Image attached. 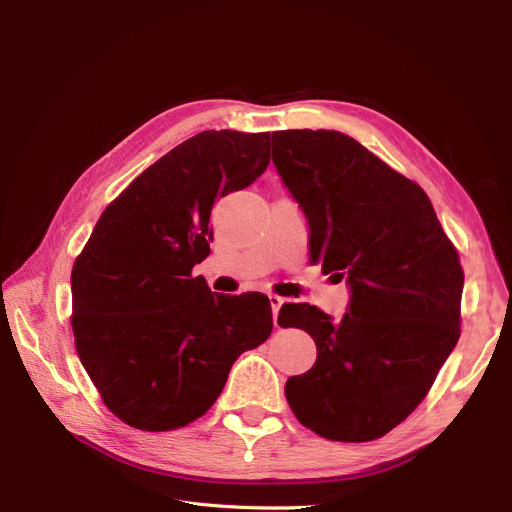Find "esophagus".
Returning <instances> with one entry per match:
<instances>
[{"label":"esophagus","mask_w":512,"mask_h":512,"mask_svg":"<svg viewBox=\"0 0 512 512\" xmlns=\"http://www.w3.org/2000/svg\"><path fill=\"white\" fill-rule=\"evenodd\" d=\"M269 303H271V309H273L275 327H280V324H277V314H280V307L284 305V299H282V297H277V294H269Z\"/></svg>","instance_id":"obj_1"}]
</instances>
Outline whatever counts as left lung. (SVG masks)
<instances>
[{
    "label": "left lung",
    "mask_w": 512,
    "mask_h": 512,
    "mask_svg": "<svg viewBox=\"0 0 512 512\" xmlns=\"http://www.w3.org/2000/svg\"><path fill=\"white\" fill-rule=\"evenodd\" d=\"M273 164L309 226V258L346 280L342 320L286 303L277 324L316 342L286 382L299 421L337 442H369L423 401L459 339L463 271L427 194L352 136L273 132Z\"/></svg>",
    "instance_id": "left-lung-1"
}]
</instances>
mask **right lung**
Masks as SVG:
<instances>
[{
    "label": "right lung",
    "instance_id": "obj_1",
    "mask_svg": "<svg viewBox=\"0 0 512 512\" xmlns=\"http://www.w3.org/2000/svg\"><path fill=\"white\" fill-rule=\"evenodd\" d=\"M269 162V132L205 130L100 215L72 269V331L91 382L123 423L170 431L196 421L232 363L269 339L267 294H218L192 275L209 256L215 200L247 188Z\"/></svg>",
    "mask_w": 512,
    "mask_h": 512
}]
</instances>
